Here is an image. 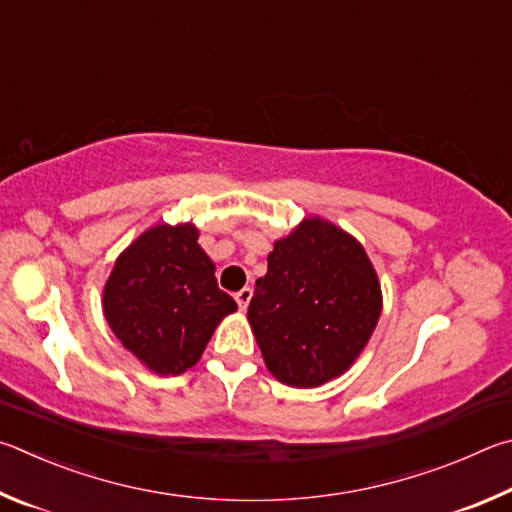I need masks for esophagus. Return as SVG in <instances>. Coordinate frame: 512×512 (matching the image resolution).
Segmentation results:
<instances>
[{
    "label": "esophagus",
    "instance_id": "esophagus-1",
    "mask_svg": "<svg viewBox=\"0 0 512 512\" xmlns=\"http://www.w3.org/2000/svg\"><path fill=\"white\" fill-rule=\"evenodd\" d=\"M251 297H254V290H251V288H242V290L236 294V303H238V308H240V310H247Z\"/></svg>",
    "mask_w": 512,
    "mask_h": 512
}]
</instances>
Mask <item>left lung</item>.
Segmentation results:
<instances>
[{
  "label": "left lung",
  "mask_w": 512,
  "mask_h": 512,
  "mask_svg": "<svg viewBox=\"0 0 512 512\" xmlns=\"http://www.w3.org/2000/svg\"><path fill=\"white\" fill-rule=\"evenodd\" d=\"M380 312L378 272L360 240L312 215L274 242L247 319L274 378L315 389L351 369Z\"/></svg>",
  "instance_id": "8db88e82"
}]
</instances>
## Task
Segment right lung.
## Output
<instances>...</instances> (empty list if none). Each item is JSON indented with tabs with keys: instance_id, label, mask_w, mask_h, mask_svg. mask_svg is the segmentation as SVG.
<instances>
[{
	"instance_id": "right-lung-1",
	"label": "right lung",
	"mask_w": 512,
	"mask_h": 512,
	"mask_svg": "<svg viewBox=\"0 0 512 512\" xmlns=\"http://www.w3.org/2000/svg\"><path fill=\"white\" fill-rule=\"evenodd\" d=\"M197 238L193 222L155 224L121 251L103 288L112 333L157 375L200 362L220 321L238 310Z\"/></svg>"
}]
</instances>
